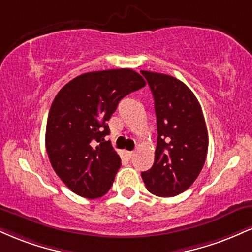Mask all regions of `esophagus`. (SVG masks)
Here are the masks:
<instances>
[{
  "instance_id": "esophagus-1",
  "label": "esophagus",
  "mask_w": 252,
  "mask_h": 252,
  "mask_svg": "<svg viewBox=\"0 0 252 252\" xmlns=\"http://www.w3.org/2000/svg\"><path fill=\"white\" fill-rule=\"evenodd\" d=\"M134 155H135V152H126V156H128L129 158H131Z\"/></svg>"
}]
</instances>
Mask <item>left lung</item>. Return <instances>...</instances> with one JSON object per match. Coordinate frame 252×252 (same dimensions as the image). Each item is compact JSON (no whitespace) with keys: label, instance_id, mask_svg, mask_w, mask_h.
<instances>
[{"label":"left lung","instance_id":"8db88e82","mask_svg":"<svg viewBox=\"0 0 252 252\" xmlns=\"http://www.w3.org/2000/svg\"><path fill=\"white\" fill-rule=\"evenodd\" d=\"M141 73L152 90L158 122L154 164L141 175L150 193L175 196L189 189L206 160L209 135L204 114L186 84L168 74Z\"/></svg>","mask_w":252,"mask_h":252}]
</instances>
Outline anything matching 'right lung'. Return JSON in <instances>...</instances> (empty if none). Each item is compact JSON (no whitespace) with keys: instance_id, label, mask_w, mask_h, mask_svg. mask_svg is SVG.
<instances>
[{"instance_id":"obj_1","label":"right lung","mask_w":252,"mask_h":252,"mask_svg":"<svg viewBox=\"0 0 252 252\" xmlns=\"http://www.w3.org/2000/svg\"><path fill=\"white\" fill-rule=\"evenodd\" d=\"M146 85L130 68L80 74L58 92L46 126V150L54 172L76 194L94 199L108 193L121 167L105 141L106 122L118 103Z\"/></svg>"}]
</instances>
